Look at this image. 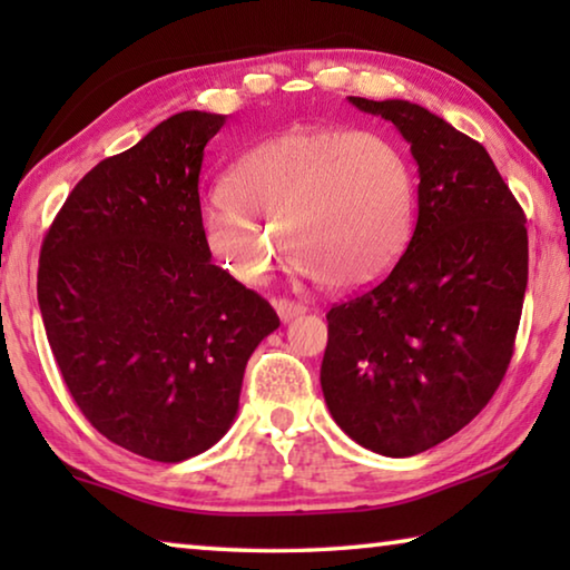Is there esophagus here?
Listing matches in <instances>:
<instances>
[{
    "mask_svg": "<svg viewBox=\"0 0 570 570\" xmlns=\"http://www.w3.org/2000/svg\"><path fill=\"white\" fill-rule=\"evenodd\" d=\"M274 308H276L278 320H282L284 324H286V322H294L296 316H302V314L306 312V306H304V304H298V302H288V298H276V302H274Z\"/></svg>",
    "mask_w": 570,
    "mask_h": 570,
    "instance_id": "34e87169",
    "label": "esophagus"
}]
</instances>
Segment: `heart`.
Instances as JSON below:
<instances>
[{"label": "heart", "instance_id": "obj_1", "mask_svg": "<svg viewBox=\"0 0 570 570\" xmlns=\"http://www.w3.org/2000/svg\"><path fill=\"white\" fill-rule=\"evenodd\" d=\"M220 196L226 206L206 210L200 236L208 256L248 286L272 278L288 244L314 282H380L407 248L417 208L414 173L397 142L352 128L276 135L228 170Z\"/></svg>", "mask_w": 570, "mask_h": 570}]
</instances>
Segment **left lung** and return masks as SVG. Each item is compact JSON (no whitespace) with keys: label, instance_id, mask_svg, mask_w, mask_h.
Returning <instances> with one entry per match:
<instances>
[{"label":"left lung","instance_id":"1","mask_svg":"<svg viewBox=\"0 0 570 570\" xmlns=\"http://www.w3.org/2000/svg\"><path fill=\"white\" fill-rule=\"evenodd\" d=\"M410 142L417 226L387 278L326 314L322 392L362 448L410 458L460 432L513 356L525 214L478 140L407 100L350 98Z\"/></svg>","mask_w":570,"mask_h":570}]
</instances>
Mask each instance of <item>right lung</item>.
I'll return each mask as SVG.
<instances>
[{
    "mask_svg": "<svg viewBox=\"0 0 570 570\" xmlns=\"http://www.w3.org/2000/svg\"><path fill=\"white\" fill-rule=\"evenodd\" d=\"M224 122L178 112L100 160L42 240L37 302L67 390L100 435L156 462L226 435L248 356L278 330L200 236L198 176Z\"/></svg>",
    "mask_w": 570,
    "mask_h": 570,
    "instance_id": "right-lung-1",
    "label": "right lung"
}]
</instances>
